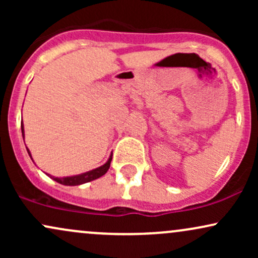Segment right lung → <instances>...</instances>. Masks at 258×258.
Here are the masks:
<instances>
[{
  "label": "right lung",
  "mask_w": 258,
  "mask_h": 258,
  "mask_svg": "<svg viewBox=\"0 0 258 258\" xmlns=\"http://www.w3.org/2000/svg\"><path fill=\"white\" fill-rule=\"evenodd\" d=\"M22 135H23V138H24V125H23V121H22ZM26 150H28V154H29V155H30V158L32 160L30 150H29L28 148H26ZM111 156H112V154H111L110 156H109L108 161H106L104 165H102V166H99V167H97V168H93V170L87 171V172L75 174V176L54 177V176H52V174H49V173H46V174L49 177V178H52L53 180H55V182L60 183V184H63V185H80V184H84V183L92 182V180L99 178V177H102L103 174L106 173V171H108L109 167H110V162H111V159H112Z\"/></svg>",
  "instance_id": "right-lung-1"
}]
</instances>
